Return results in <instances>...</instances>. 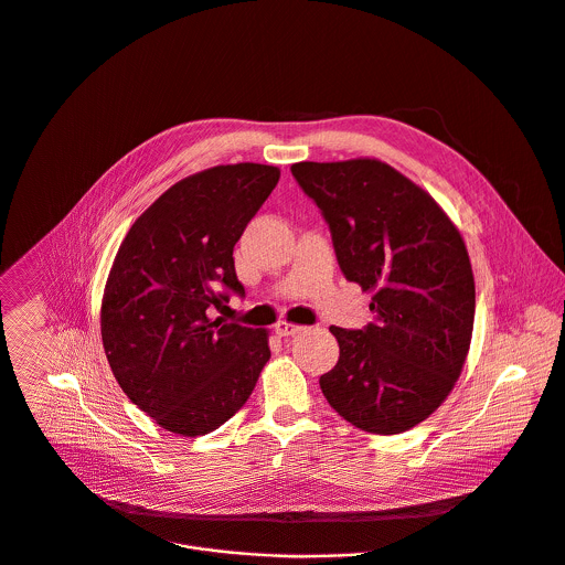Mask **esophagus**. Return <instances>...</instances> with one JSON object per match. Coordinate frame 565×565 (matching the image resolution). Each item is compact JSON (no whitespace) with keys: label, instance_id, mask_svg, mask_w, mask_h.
<instances>
[{"label":"esophagus","instance_id":"34e87169","mask_svg":"<svg viewBox=\"0 0 565 565\" xmlns=\"http://www.w3.org/2000/svg\"><path fill=\"white\" fill-rule=\"evenodd\" d=\"M300 331H305V327L291 324V322H285V320L276 324V333H278L280 338H289V335H296V333H300Z\"/></svg>","mask_w":565,"mask_h":565}]
</instances>
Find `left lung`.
Masks as SVG:
<instances>
[{"instance_id": "1", "label": "left lung", "mask_w": 565, "mask_h": 565, "mask_svg": "<svg viewBox=\"0 0 565 565\" xmlns=\"http://www.w3.org/2000/svg\"><path fill=\"white\" fill-rule=\"evenodd\" d=\"M291 174L329 223L344 278L373 294L375 322L329 329L340 358L320 388L353 426L404 433L448 397L470 349L463 238L428 192L377 159L302 161Z\"/></svg>"}]
</instances>
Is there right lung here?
<instances>
[{
  "mask_svg": "<svg viewBox=\"0 0 565 565\" xmlns=\"http://www.w3.org/2000/svg\"><path fill=\"white\" fill-rule=\"evenodd\" d=\"M280 179L260 163L174 183L126 234L102 300V340L124 393L159 426L196 437L225 424L267 364L269 331L212 318L245 294L234 245Z\"/></svg>",
  "mask_w": 565,
  "mask_h": 565,
  "instance_id": "obj_1",
  "label": "right lung"
}]
</instances>
